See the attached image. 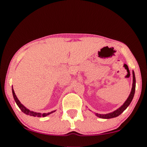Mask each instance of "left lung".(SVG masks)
<instances>
[{
  "label": "left lung",
  "mask_w": 147,
  "mask_h": 147,
  "mask_svg": "<svg viewBox=\"0 0 147 147\" xmlns=\"http://www.w3.org/2000/svg\"><path fill=\"white\" fill-rule=\"evenodd\" d=\"M133 74V84H132V88H131V91L130 92V95H129L128 98L127 100L125 101L123 105H122L120 108L116 109L115 111H113V112L107 113V114H98V113H95V115L98 117L102 118V119H111V118H114L116 117L119 116V115L123 112V111L125 110V109L128 108V106L130 105L131 103V100L134 98V94H135V90H136V77H135V74H134V71H132Z\"/></svg>",
  "instance_id": "8db88e82"
}]
</instances>
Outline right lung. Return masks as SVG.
<instances>
[{
	"mask_svg": "<svg viewBox=\"0 0 147 147\" xmlns=\"http://www.w3.org/2000/svg\"><path fill=\"white\" fill-rule=\"evenodd\" d=\"M12 93H13V96L14 100H15V101H16L17 105L19 106V108L21 109V110L23 111L24 113L26 114V115H30V116H34V117H46L47 115H49L51 113H53V112H54V111H51V112L42 114L41 113H36V112H34V111H32L29 110V109H27L26 107H24L23 105V104L21 103V102L19 100V99L17 98L16 94V93H15V92H14V90H13V87H12Z\"/></svg>",
	"mask_w": 147,
	"mask_h": 147,
	"instance_id": "obj_1",
	"label": "right lung"
}]
</instances>
